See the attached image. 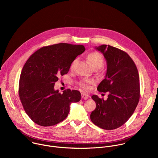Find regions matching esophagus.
<instances>
[{"instance_id": "34e87169", "label": "esophagus", "mask_w": 158, "mask_h": 158, "mask_svg": "<svg viewBox=\"0 0 158 158\" xmlns=\"http://www.w3.org/2000/svg\"><path fill=\"white\" fill-rule=\"evenodd\" d=\"M81 96H82V98L83 99H84V100L87 99L89 98V97L87 94L84 93H81Z\"/></svg>"}]
</instances>
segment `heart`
Here are the masks:
<instances>
[{
	"mask_svg": "<svg viewBox=\"0 0 158 158\" xmlns=\"http://www.w3.org/2000/svg\"><path fill=\"white\" fill-rule=\"evenodd\" d=\"M87 59L89 61V64L91 65V66L94 69H99L104 64V57L102 55L98 52V51H93L89 53L87 55ZM77 61V59H74L71 64V69H73ZM94 82L92 80H82L80 81L79 84L84 89H88L89 85Z\"/></svg>",
	"mask_w": 158,
	"mask_h": 158,
	"instance_id": "heart-1",
	"label": "heart"
}]
</instances>
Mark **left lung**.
<instances>
[{"instance_id":"8db88e82","label":"left lung","mask_w":158,"mask_h":158,"mask_svg":"<svg viewBox=\"0 0 158 158\" xmlns=\"http://www.w3.org/2000/svg\"><path fill=\"white\" fill-rule=\"evenodd\" d=\"M96 49L103 54L107 65L105 79L97 89L101 93L108 92L109 95L106 101L96 95L92 96L96 107L90 117L103 129H115L127 122L138 106L139 74L136 64L126 52L105 44Z\"/></svg>"}]
</instances>
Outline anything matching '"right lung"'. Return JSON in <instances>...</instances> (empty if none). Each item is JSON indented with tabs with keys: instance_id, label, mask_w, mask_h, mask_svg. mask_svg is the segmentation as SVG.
Segmentation results:
<instances>
[{
	"instance_id": "obj_1",
	"label": "right lung",
	"mask_w": 158,
	"mask_h": 158,
	"mask_svg": "<svg viewBox=\"0 0 158 158\" xmlns=\"http://www.w3.org/2000/svg\"><path fill=\"white\" fill-rule=\"evenodd\" d=\"M84 51L82 45L59 43L42 47L26 61L20 76L19 95L26 114L35 124L46 127L60 123L68 115L70 104L81 100L77 90L67 89L60 94L54 87Z\"/></svg>"
}]
</instances>
